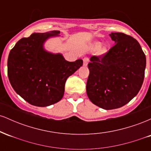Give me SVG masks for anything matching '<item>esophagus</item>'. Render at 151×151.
Wrapping results in <instances>:
<instances>
[{
	"label": "esophagus",
	"instance_id": "esophagus-1",
	"mask_svg": "<svg viewBox=\"0 0 151 151\" xmlns=\"http://www.w3.org/2000/svg\"><path fill=\"white\" fill-rule=\"evenodd\" d=\"M89 62V58H84L83 59V65L84 66H86L88 65Z\"/></svg>",
	"mask_w": 151,
	"mask_h": 151
}]
</instances>
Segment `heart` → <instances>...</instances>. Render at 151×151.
I'll return each instance as SVG.
<instances>
[{
  "label": "heart",
  "instance_id": "1",
  "mask_svg": "<svg viewBox=\"0 0 151 151\" xmlns=\"http://www.w3.org/2000/svg\"><path fill=\"white\" fill-rule=\"evenodd\" d=\"M100 42H94V43H93L92 44V45H91V47H92V48L93 49H97V48H99L100 47ZM104 50H101V52H104Z\"/></svg>",
  "mask_w": 151,
  "mask_h": 151
}]
</instances>
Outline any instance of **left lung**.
Here are the masks:
<instances>
[{
  "label": "left lung",
  "mask_w": 151,
  "mask_h": 151,
  "mask_svg": "<svg viewBox=\"0 0 151 151\" xmlns=\"http://www.w3.org/2000/svg\"><path fill=\"white\" fill-rule=\"evenodd\" d=\"M115 45L106 53L92 56L88 64L87 96L106 110L129 103L141 89L146 58L138 41L122 32L110 34Z\"/></svg>",
  "instance_id": "obj_1"
}]
</instances>
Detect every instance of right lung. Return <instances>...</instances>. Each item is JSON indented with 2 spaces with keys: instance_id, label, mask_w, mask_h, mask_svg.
I'll list each match as a JSON object with an SVG mask.
<instances>
[{
  "instance_id": "right-lung-1",
  "label": "right lung",
  "mask_w": 151,
  "mask_h": 151,
  "mask_svg": "<svg viewBox=\"0 0 151 151\" xmlns=\"http://www.w3.org/2000/svg\"><path fill=\"white\" fill-rule=\"evenodd\" d=\"M60 32H34L20 39L9 53L8 75L10 84L23 99L36 106H47L60 101L67 78L83 65L82 60L68 62L61 54L44 50L46 40Z\"/></svg>"
}]
</instances>
